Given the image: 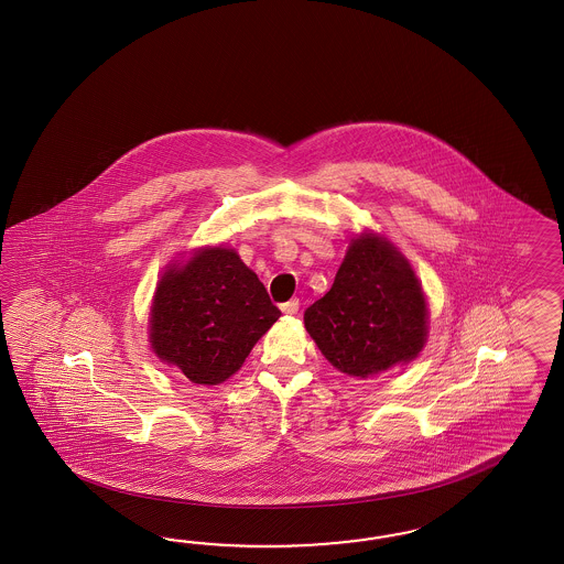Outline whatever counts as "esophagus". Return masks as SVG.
I'll return each mask as SVG.
<instances>
[{
  "label": "esophagus",
  "mask_w": 564,
  "mask_h": 564,
  "mask_svg": "<svg viewBox=\"0 0 564 564\" xmlns=\"http://www.w3.org/2000/svg\"><path fill=\"white\" fill-rule=\"evenodd\" d=\"M281 310H283L285 314H297V310H300V300H297V297H291L290 302L281 304Z\"/></svg>",
  "instance_id": "34e87169"
}]
</instances>
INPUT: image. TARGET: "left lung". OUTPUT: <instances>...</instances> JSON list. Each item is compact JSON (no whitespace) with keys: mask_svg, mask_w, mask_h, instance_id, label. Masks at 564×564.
<instances>
[{"mask_svg":"<svg viewBox=\"0 0 564 564\" xmlns=\"http://www.w3.org/2000/svg\"><path fill=\"white\" fill-rule=\"evenodd\" d=\"M304 325L337 370L368 378L417 358L427 337L426 297L389 239L361 234L333 288L304 312Z\"/></svg>","mask_w":564,"mask_h":564,"instance_id":"left-lung-1","label":"left lung"}]
</instances>
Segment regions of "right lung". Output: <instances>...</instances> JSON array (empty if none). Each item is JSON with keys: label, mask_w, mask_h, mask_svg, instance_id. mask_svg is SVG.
Instances as JSON below:
<instances>
[{"label": "right lung", "mask_w": 564, "mask_h": 564, "mask_svg": "<svg viewBox=\"0 0 564 564\" xmlns=\"http://www.w3.org/2000/svg\"><path fill=\"white\" fill-rule=\"evenodd\" d=\"M279 316L281 310L236 250L203 248L161 276L149 337L159 358L210 387L238 372Z\"/></svg>", "instance_id": "1"}]
</instances>
